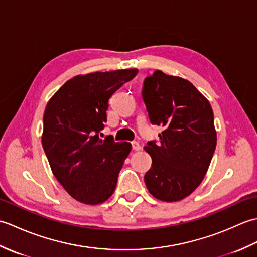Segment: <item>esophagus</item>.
<instances>
[{"label":"esophagus","instance_id":"1","mask_svg":"<svg viewBox=\"0 0 257 257\" xmlns=\"http://www.w3.org/2000/svg\"><path fill=\"white\" fill-rule=\"evenodd\" d=\"M132 145H133V149L135 151H138V150L141 149V146L139 145V143H137V141H133Z\"/></svg>","mask_w":257,"mask_h":257}]
</instances>
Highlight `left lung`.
I'll return each mask as SVG.
<instances>
[{
    "label": "left lung",
    "instance_id": "8db88e82",
    "mask_svg": "<svg viewBox=\"0 0 257 257\" xmlns=\"http://www.w3.org/2000/svg\"><path fill=\"white\" fill-rule=\"evenodd\" d=\"M143 99L150 122L163 128L159 143L145 147L152 158L146 187L156 199L180 201L199 187L214 155L211 105L190 81L161 70L145 78Z\"/></svg>",
    "mask_w": 257,
    "mask_h": 257
}]
</instances>
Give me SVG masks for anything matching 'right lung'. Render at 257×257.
I'll return each mask as SVG.
<instances>
[{
    "label": "right lung",
    "instance_id": "add662e5",
    "mask_svg": "<svg viewBox=\"0 0 257 257\" xmlns=\"http://www.w3.org/2000/svg\"><path fill=\"white\" fill-rule=\"evenodd\" d=\"M138 69L79 75L48 101L42 145L54 176L70 196L85 204L110 198L132 145L99 134L107 122L109 99Z\"/></svg>",
    "mask_w": 257,
    "mask_h": 257
}]
</instances>
